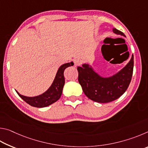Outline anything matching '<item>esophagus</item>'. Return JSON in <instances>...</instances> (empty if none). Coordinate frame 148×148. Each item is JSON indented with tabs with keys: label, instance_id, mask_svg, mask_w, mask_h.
<instances>
[{
	"label": "esophagus",
	"instance_id": "obj_1",
	"mask_svg": "<svg viewBox=\"0 0 148 148\" xmlns=\"http://www.w3.org/2000/svg\"><path fill=\"white\" fill-rule=\"evenodd\" d=\"M74 65L75 66H79L82 64V61L79 59H75L74 60Z\"/></svg>",
	"mask_w": 148,
	"mask_h": 148
}]
</instances>
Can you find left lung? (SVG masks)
I'll list each match as a JSON object with an SVG mask.
<instances>
[{"mask_svg":"<svg viewBox=\"0 0 148 148\" xmlns=\"http://www.w3.org/2000/svg\"><path fill=\"white\" fill-rule=\"evenodd\" d=\"M117 34L125 36L123 32L113 29ZM105 45H102V48ZM134 66V56L131 61L116 75L110 77H101L89 64H84L77 68L78 82L85 95L89 99L100 103H107L119 98L126 91L131 83Z\"/></svg>","mask_w":148,"mask_h":148,"instance_id":"1","label":"left lung"}]
</instances>
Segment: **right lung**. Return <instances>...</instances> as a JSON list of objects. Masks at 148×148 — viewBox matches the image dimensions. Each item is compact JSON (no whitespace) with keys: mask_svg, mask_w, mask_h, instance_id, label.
Instances as JSON below:
<instances>
[{"mask_svg":"<svg viewBox=\"0 0 148 148\" xmlns=\"http://www.w3.org/2000/svg\"><path fill=\"white\" fill-rule=\"evenodd\" d=\"M73 65L74 62H71L62 64V66H60L57 72L56 76L55 77L53 84H51V87L47 90V91L44 92L43 94L34 97H29L20 95L17 91H16L17 93L25 102H26L27 104L32 106L43 108L49 106V105L58 101L61 97L62 88H63L64 85V71L67 67L73 66Z\"/></svg>","mask_w":148,"mask_h":148,"instance_id":"add662e5","label":"right lung"}]
</instances>
